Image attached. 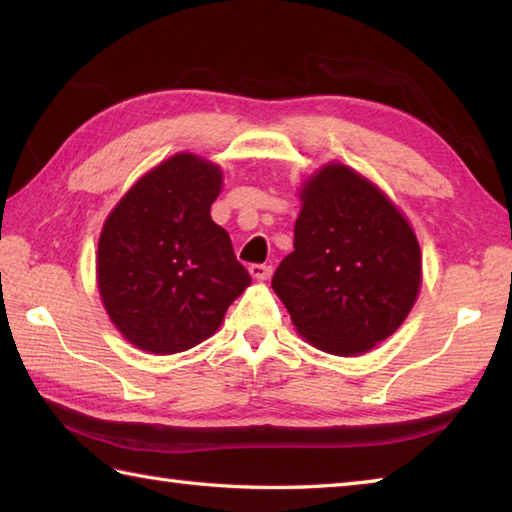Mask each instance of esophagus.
<instances>
[{
	"label": "esophagus",
	"instance_id": "34e87169",
	"mask_svg": "<svg viewBox=\"0 0 512 512\" xmlns=\"http://www.w3.org/2000/svg\"><path fill=\"white\" fill-rule=\"evenodd\" d=\"M248 273L253 275V279H257V281H266L270 275H273V266H268V264H250Z\"/></svg>",
	"mask_w": 512,
	"mask_h": 512
}]
</instances>
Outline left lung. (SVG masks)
Wrapping results in <instances>:
<instances>
[{"label": "left lung", "instance_id": "left-lung-1", "mask_svg": "<svg viewBox=\"0 0 512 512\" xmlns=\"http://www.w3.org/2000/svg\"><path fill=\"white\" fill-rule=\"evenodd\" d=\"M295 250L273 275L299 334L323 352L363 354L394 334L418 297L420 246L372 182L328 165L301 191Z\"/></svg>", "mask_w": 512, "mask_h": 512}]
</instances>
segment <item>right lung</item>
Here are the masks:
<instances>
[{
	"label": "right lung",
	"instance_id": "add662e5",
	"mask_svg": "<svg viewBox=\"0 0 512 512\" xmlns=\"http://www.w3.org/2000/svg\"><path fill=\"white\" fill-rule=\"evenodd\" d=\"M222 171L178 154L140 178L107 217L99 239V290L125 339L176 354L220 328L250 284L231 237L211 220Z\"/></svg>",
	"mask_w": 512,
	"mask_h": 512
}]
</instances>
